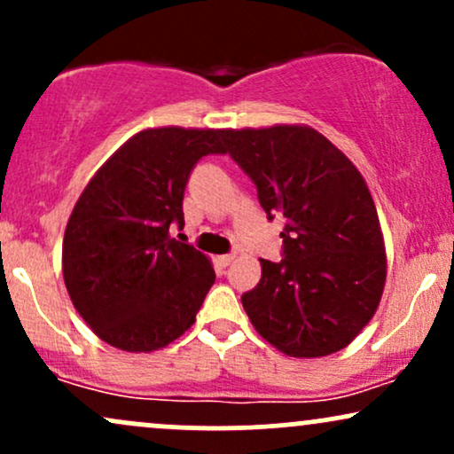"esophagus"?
Returning a JSON list of instances; mask_svg holds the SVG:
<instances>
[{
  "mask_svg": "<svg viewBox=\"0 0 454 454\" xmlns=\"http://www.w3.org/2000/svg\"><path fill=\"white\" fill-rule=\"evenodd\" d=\"M232 260H234L232 254H223V256H217V262H220V267H223V269H226L228 264L232 262Z\"/></svg>",
  "mask_w": 454,
  "mask_h": 454,
  "instance_id": "obj_1",
  "label": "esophagus"
}]
</instances>
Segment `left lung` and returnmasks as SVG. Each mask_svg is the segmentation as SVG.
Segmentation results:
<instances>
[{"instance_id": "8db88e82", "label": "left lung", "mask_w": 454, "mask_h": 454, "mask_svg": "<svg viewBox=\"0 0 454 454\" xmlns=\"http://www.w3.org/2000/svg\"><path fill=\"white\" fill-rule=\"evenodd\" d=\"M223 153L252 176L269 220L284 215V256L260 260L241 296L260 337L286 356L317 358L350 346L376 314L387 247L372 192L356 166L303 123L223 129Z\"/></svg>"}]
</instances>
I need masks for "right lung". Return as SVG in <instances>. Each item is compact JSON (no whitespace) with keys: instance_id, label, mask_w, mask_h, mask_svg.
Listing matches in <instances>:
<instances>
[{"instance_id":"1","label":"right lung","mask_w":454,"mask_h":454,"mask_svg":"<svg viewBox=\"0 0 454 454\" xmlns=\"http://www.w3.org/2000/svg\"><path fill=\"white\" fill-rule=\"evenodd\" d=\"M223 129L147 128L91 176L67 220L61 270L72 305L108 346L153 352L194 325L215 281L211 260L170 237L187 176L223 153Z\"/></svg>"}]
</instances>
